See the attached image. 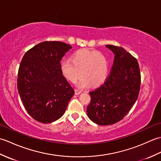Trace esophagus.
<instances>
[{
    "instance_id": "obj_1",
    "label": "esophagus",
    "mask_w": 161,
    "mask_h": 161,
    "mask_svg": "<svg viewBox=\"0 0 161 161\" xmlns=\"http://www.w3.org/2000/svg\"><path fill=\"white\" fill-rule=\"evenodd\" d=\"M81 93V92L80 91H79L77 89H75V95H80Z\"/></svg>"
}]
</instances>
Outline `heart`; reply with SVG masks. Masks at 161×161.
Instances as JSON below:
<instances>
[{"mask_svg": "<svg viewBox=\"0 0 161 161\" xmlns=\"http://www.w3.org/2000/svg\"><path fill=\"white\" fill-rule=\"evenodd\" d=\"M71 61H61V73L71 82H75L81 89H85L91 85L97 87L105 81L108 71V61L104 54L96 50L82 49L77 50L71 56Z\"/></svg>", "mask_w": 161, "mask_h": 161, "instance_id": "heart-1", "label": "heart"}]
</instances>
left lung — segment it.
I'll list each match as a JSON object with an SVG mask.
<instances>
[{"label": "left lung", "mask_w": 161, "mask_h": 161, "mask_svg": "<svg viewBox=\"0 0 161 161\" xmlns=\"http://www.w3.org/2000/svg\"><path fill=\"white\" fill-rule=\"evenodd\" d=\"M115 54L110 74L104 82L89 92L91 103L87 115L100 125L121 120L137 100L141 87V72L137 59L121 47L107 45Z\"/></svg>", "instance_id": "1"}]
</instances>
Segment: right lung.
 <instances>
[{
	"instance_id": "right-lung-1",
	"label": "right lung",
	"mask_w": 161,
	"mask_h": 161,
	"mask_svg": "<svg viewBox=\"0 0 161 161\" xmlns=\"http://www.w3.org/2000/svg\"><path fill=\"white\" fill-rule=\"evenodd\" d=\"M71 46L43 42L24 54L20 64L17 88L24 107L35 120L50 123L66 111L75 91L60 70V61Z\"/></svg>"
}]
</instances>
